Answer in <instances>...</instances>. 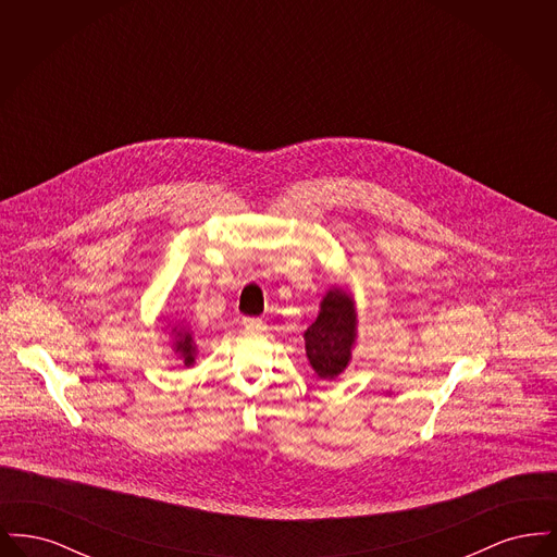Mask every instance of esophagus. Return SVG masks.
Segmentation results:
<instances>
[{"label": "esophagus", "mask_w": 557, "mask_h": 557, "mask_svg": "<svg viewBox=\"0 0 557 557\" xmlns=\"http://www.w3.org/2000/svg\"><path fill=\"white\" fill-rule=\"evenodd\" d=\"M244 327H246L248 332H263V330H265V323H263V319L246 318L244 319Z\"/></svg>", "instance_id": "obj_1"}]
</instances>
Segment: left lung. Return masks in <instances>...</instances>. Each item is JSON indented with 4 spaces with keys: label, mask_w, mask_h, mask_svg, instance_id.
Segmentation results:
<instances>
[{
    "label": "left lung",
    "mask_w": 557,
    "mask_h": 557,
    "mask_svg": "<svg viewBox=\"0 0 557 557\" xmlns=\"http://www.w3.org/2000/svg\"><path fill=\"white\" fill-rule=\"evenodd\" d=\"M355 343V309L343 290H330L315 323L305 332L307 357L321 380H334L345 370Z\"/></svg>",
    "instance_id": "1"
}]
</instances>
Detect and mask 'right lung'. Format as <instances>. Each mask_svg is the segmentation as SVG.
I'll list each match as a JSON object with an SVG mask.
<instances>
[{
    "label": "right lung",
    "instance_id": "obj_1",
    "mask_svg": "<svg viewBox=\"0 0 557 557\" xmlns=\"http://www.w3.org/2000/svg\"><path fill=\"white\" fill-rule=\"evenodd\" d=\"M177 350H182V357L186 359V366H191L194 361V346H191V336L186 334L182 341H177Z\"/></svg>",
    "mask_w": 557,
    "mask_h": 557
}]
</instances>
